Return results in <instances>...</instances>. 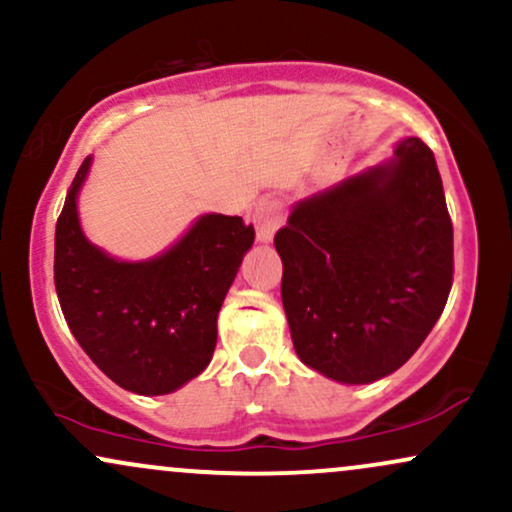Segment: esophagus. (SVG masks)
Here are the masks:
<instances>
[{
    "instance_id": "1",
    "label": "esophagus",
    "mask_w": 512,
    "mask_h": 512,
    "mask_svg": "<svg viewBox=\"0 0 512 512\" xmlns=\"http://www.w3.org/2000/svg\"><path fill=\"white\" fill-rule=\"evenodd\" d=\"M252 221H255V229H257V240L260 243H269L274 238V233L279 231L283 214L279 202L274 200H264L260 205L255 207V214H252Z\"/></svg>"
}]
</instances>
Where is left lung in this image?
Wrapping results in <instances>:
<instances>
[{
    "instance_id": "left-lung-1",
    "label": "left lung",
    "mask_w": 512,
    "mask_h": 512,
    "mask_svg": "<svg viewBox=\"0 0 512 512\" xmlns=\"http://www.w3.org/2000/svg\"><path fill=\"white\" fill-rule=\"evenodd\" d=\"M300 362L338 384L403 367L453 283V224L434 152L400 138L384 162L293 202L274 238Z\"/></svg>"
}]
</instances>
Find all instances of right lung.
<instances>
[{
	"label": "right lung",
	"instance_id": "1",
	"mask_svg": "<svg viewBox=\"0 0 512 512\" xmlns=\"http://www.w3.org/2000/svg\"><path fill=\"white\" fill-rule=\"evenodd\" d=\"M85 157L54 233V286L71 334L121 389L166 396L212 362L217 317L255 229L240 217L200 214L176 243L147 260H119L85 236L78 197Z\"/></svg>",
	"mask_w": 512,
	"mask_h": 512
}]
</instances>
